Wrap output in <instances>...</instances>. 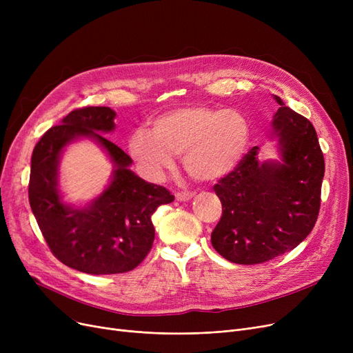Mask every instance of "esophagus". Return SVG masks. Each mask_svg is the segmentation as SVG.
I'll use <instances>...</instances> for the list:
<instances>
[{"label": "esophagus", "instance_id": "34e87169", "mask_svg": "<svg viewBox=\"0 0 353 353\" xmlns=\"http://www.w3.org/2000/svg\"><path fill=\"white\" fill-rule=\"evenodd\" d=\"M193 196H194L193 192H177L176 193V200H179V201H188Z\"/></svg>", "mask_w": 353, "mask_h": 353}]
</instances>
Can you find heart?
Masks as SVG:
<instances>
[{"label":"heart","instance_id":"obj_1","mask_svg":"<svg viewBox=\"0 0 353 353\" xmlns=\"http://www.w3.org/2000/svg\"><path fill=\"white\" fill-rule=\"evenodd\" d=\"M250 134L248 117L237 110L189 105L154 119L152 132L137 128L128 139V152L152 179H160L173 169L174 156H183L192 177L212 181L233 172L243 160Z\"/></svg>","mask_w":353,"mask_h":353}]
</instances>
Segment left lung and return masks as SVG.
Here are the masks:
<instances>
[{
  "instance_id": "1",
  "label": "left lung",
  "mask_w": 353,
  "mask_h": 353,
  "mask_svg": "<svg viewBox=\"0 0 353 353\" xmlns=\"http://www.w3.org/2000/svg\"><path fill=\"white\" fill-rule=\"evenodd\" d=\"M273 117L279 161H257L259 147L214 184L221 217L212 232L214 250L239 265H257L281 256L312 232L321 209L325 160L312 123L274 96Z\"/></svg>"
}]
</instances>
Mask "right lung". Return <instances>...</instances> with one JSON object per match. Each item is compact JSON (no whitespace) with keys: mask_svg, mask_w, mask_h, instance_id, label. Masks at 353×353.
<instances>
[{"mask_svg":"<svg viewBox=\"0 0 353 353\" xmlns=\"http://www.w3.org/2000/svg\"><path fill=\"white\" fill-rule=\"evenodd\" d=\"M114 117L110 107L72 110L47 130L31 157L28 199L46 242L61 263L90 274L137 268L153 246L152 214L174 200L165 188L136 176L130 156L100 134L113 132ZM79 137L94 138L115 163L109 188L83 210L64 205L57 189L59 154Z\"/></svg>","mask_w":353,"mask_h":353,"instance_id":"obj_1","label":"right lung"}]
</instances>
